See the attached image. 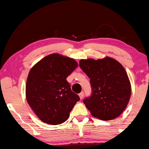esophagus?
Segmentation results:
<instances>
[{"label":"esophagus","instance_id":"obj_1","mask_svg":"<svg viewBox=\"0 0 149 149\" xmlns=\"http://www.w3.org/2000/svg\"><path fill=\"white\" fill-rule=\"evenodd\" d=\"M79 96L80 99H83V97H84V93H83V92H81V93H79Z\"/></svg>","mask_w":149,"mask_h":149}]
</instances>
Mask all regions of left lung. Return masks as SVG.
Masks as SVG:
<instances>
[{
    "mask_svg": "<svg viewBox=\"0 0 149 149\" xmlns=\"http://www.w3.org/2000/svg\"><path fill=\"white\" fill-rule=\"evenodd\" d=\"M79 67L90 78L92 94L83 100L91 115L110 120L125 109L131 95V85L124 67L110 57L81 60Z\"/></svg>",
    "mask_w": 149,
    "mask_h": 149,
    "instance_id": "1",
    "label": "left lung"
}]
</instances>
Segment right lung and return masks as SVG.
<instances>
[{
	"mask_svg": "<svg viewBox=\"0 0 149 149\" xmlns=\"http://www.w3.org/2000/svg\"><path fill=\"white\" fill-rule=\"evenodd\" d=\"M77 66L74 59L55 53L45 56L30 70L26 100L42 122L56 125L68 118L80 98L72 91L66 78Z\"/></svg>",
	"mask_w": 149,
	"mask_h": 149,
	"instance_id": "obj_1",
	"label": "right lung"
}]
</instances>
